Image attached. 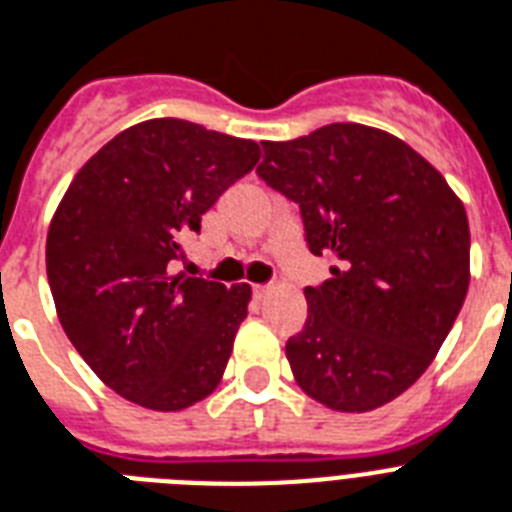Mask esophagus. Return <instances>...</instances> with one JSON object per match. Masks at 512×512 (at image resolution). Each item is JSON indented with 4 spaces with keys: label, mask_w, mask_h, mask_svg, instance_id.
I'll list each match as a JSON object with an SVG mask.
<instances>
[{
    "label": "esophagus",
    "mask_w": 512,
    "mask_h": 512,
    "mask_svg": "<svg viewBox=\"0 0 512 512\" xmlns=\"http://www.w3.org/2000/svg\"><path fill=\"white\" fill-rule=\"evenodd\" d=\"M252 295H255V300H263V297L268 295V287H265V284H255V287H252Z\"/></svg>",
    "instance_id": "obj_1"
}]
</instances>
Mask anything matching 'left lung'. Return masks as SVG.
Returning a JSON list of instances; mask_svg holds the SVG:
<instances>
[{"label": "left lung", "instance_id": "obj_1", "mask_svg": "<svg viewBox=\"0 0 512 512\" xmlns=\"http://www.w3.org/2000/svg\"><path fill=\"white\" fill-rule=\"evenodd\" d=\"M257 175L300 207L313 255L335 265L305 287L308 319L287 340L297 385L335 412L401 396L436 358L470 284V228L444 175L404 140L327 124L263 140Z\"/></svg>", "mask_w": 512, "mask_h": 512}]
</instances>
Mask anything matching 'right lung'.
Segmentation results:
<instances>
[{
  "instance_id": "obj_1",
  "label": "right lung",
  "mask_w": 512,
  "mask_h": 512,
  "mask_svg": "<svg viewBox=\"0 0 512 512\" xmlns=\"http://www.w3.org/2000/svg\"><path fill=\"white\" fill-rule=\"evenodd\" d=\"M260 159L255 140L183 119L119 132L68 185L47 233L58 319L127 401L177 412L223 377L249 284L172 276L201 215Z\"/></svg>"
}]
</instances>
